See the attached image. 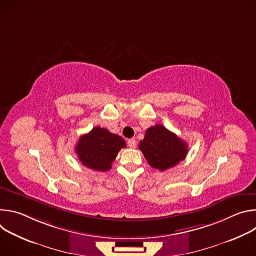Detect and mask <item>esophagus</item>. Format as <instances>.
Returning a JSON list of instances; mask_svg holds the SVG:
<instances>
[{
	"label": "esophagus",
	"mask_w": 256,
	"mask_h": 256,
	"mask_svg": "<svg viewBox=\"0 0 256 256\" xmlns=\"http://www.w3.org/2000/svg\"><path fill=\"white\" fill-rule=\"evenodd\" d=\"M128 146L130 148H136V140H134V138H130V140H128Z\"/></svg>",
	"instance_id": "34e87169"
}]
</instances>
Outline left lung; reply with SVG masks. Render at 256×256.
I'll list each match as a JSON object with an SVG mask.
<instances>
[{"label":"left lung","instance_id":"left-lung-1","mask_svg":"<svg viewBox=\"0 0 256 256\" xmlns=\"http://www.w3.org/2000/svg\"><path fill=\"white\" fill-rule=\"evenodd\" d=\"M149 165L165 171L184 161L188 152V144L161 124H155L146 130L144 138L138 144Z\"/></svg>","mask_w":256,"mask_h":256}]
</instances>
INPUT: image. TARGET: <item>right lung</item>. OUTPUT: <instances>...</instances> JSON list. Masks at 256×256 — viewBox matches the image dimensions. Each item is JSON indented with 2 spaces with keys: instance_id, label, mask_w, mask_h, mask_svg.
Listing matches in <instances>:
<instances>
[{
  "instance_id": "1",
  "label": "right lung",
  "mask_w": 256,
  "mask_h": 256,
  "mask_svg": "<svg viewBox=\"0 0 256 256\" xmlns=\"http://www.w3.org/2000/svg\"><path fill=\"white\" fill-rule=\"evenodd\" d=\"M124 140L106 128L95 126L81 136L75 152L81 163L95 171H107L112 167L118 152L126 148Z\"/></svg>"
}]
</instances>
